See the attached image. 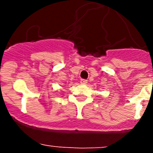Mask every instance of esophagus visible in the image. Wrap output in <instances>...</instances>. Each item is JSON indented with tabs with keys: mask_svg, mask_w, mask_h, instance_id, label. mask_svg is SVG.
Returning <instances> with one entry per match:
<instances>
[{
	"mask_svg": "<svg viewBox=\"0 0 153 153\" xmlns=\"http://www.w3.org/2000/svg\"><path fill=\"white\" fill-rule=\"evenodd\" d=\"M80 83L81 84H86V83H87V80L86 79H81L80 80Z\"/></svg>",
	"mask_w": 153,
	"mask_h": 153,
	"instance_id": "1",
	"label": "esophagus"
}]
</instances>
